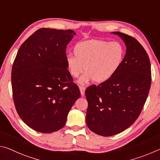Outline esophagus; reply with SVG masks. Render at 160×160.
Masks as SVG:
<instances>
[{
  "label": "esophagus",
  "mask_w": 160,
  "mask_h": 160,
  "mask_svg": "<svg viewBox=\"0 0 160 160\" xmlns=\"http://www.w3.org/2000/svg\"><path fill=\"white\" fill-rule=\"evenodd\" d=\"M79 89H80L81 95H82V96H83L85 95V88L83 87V86H79Z\"/></svg>",
  "instance_id": "obj_1"
}]
</instances>
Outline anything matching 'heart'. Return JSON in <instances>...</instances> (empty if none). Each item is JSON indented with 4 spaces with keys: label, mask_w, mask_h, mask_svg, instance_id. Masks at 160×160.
Returning a JSON list of instances; mask_svg holds the SVG:
<instances>
[{
    "label": "heart",
    "mask_w": 160,
    "mask_h": 160,
    "mask_svg": "<svg viewBox=\"0 0 160 160\" xmlns=\"http://www.w3.org/2000/svg\"><path fill=\"white\" fill-rule=\"evenodd\" d=\"M74 55L66 58V64L72 77L77 78L78 83L86 84L91 81L102 83L112 78L122 67L124 60L125 50L118 41L103 40L84 41L76 45Z\"/></svg>",
    "instance_id": "obj_1"
}]
</instances>
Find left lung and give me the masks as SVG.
<instances>
[{"instance_id": "obj_1", "label": "left lung", "mask_w": 160, "mask_h": 160, "mask_svg": "<svg viewBox=\"0 0 160 160\" xmlns=\"http://www.w3.org/2000/svg\"><path fill=\"white\" fill-rule=\"evenodd\" d=\"M127 46L124 62L114 77L85 91L88 101L86 121L98 135L111 136L122 132L138 119L151 86V66L142 45L126 33L114 32Z\"/></svg>"}]
</instances>
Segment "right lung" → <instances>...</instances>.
Masks as SVG:
<instances>
[{
	"mask_svg": "<svg viewBox=\"0 0 160 160\" xmlns=\"http://www.w3.org/2000/svg\"><path fill=\"white\" fill-rule=\"evenodd\" d=\"M73 30L41 28L19 48L11 72L12 96L20 118L32 129L50 133L61 129L80 97L66 64Z\"/></svg>",
	"mask_w": 160,
	"mask_h": 160,
	"instance_id": "1",
	"label": "right lung"
}]
</instances>
